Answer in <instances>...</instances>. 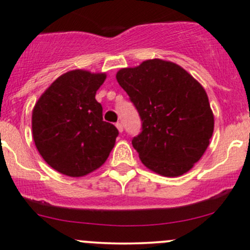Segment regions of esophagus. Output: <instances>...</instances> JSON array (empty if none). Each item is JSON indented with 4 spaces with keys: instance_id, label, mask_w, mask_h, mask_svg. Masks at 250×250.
I'll list each match as a JSON object with an SVG mask.
<instances>
[{
    "instance_id": "1",
    "label": "esophagus",
    "mask_w": 250,
    "mask_h": 250,
    "mask_svg": "<svg viewBox=\"0 0 250 250\" xmlns=\"http://www.w3.org/2000/svg\"><path fill=\"white\" fill-rule=\"evenodd\" d=\"M116 127H117V129H118V132L120 133H122L123 132V125L121 122H117L116 123Z\"/></svg>"
}]
</instances>
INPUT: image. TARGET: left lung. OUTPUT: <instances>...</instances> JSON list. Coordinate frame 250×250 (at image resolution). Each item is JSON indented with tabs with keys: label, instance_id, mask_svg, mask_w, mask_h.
<instances>
[{
	"label": "left lung",
	"instance_id": "left-lung-1",
	"mask_svg": "<svg viewBox=\"0 0 250 250\" xmlns=\"http://www.w3.org/2000/svg\"><path fill=\"white\" fill-rule=\"evenodd\" d=\"M116 78L143 122L132 144L144 166L163 176L188 172L214 130L204 88L181 66L161 59L121 69Z\"/></svg>",
	"mask_w": 250,
	"mask_h": 250
}]
</instances>
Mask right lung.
I'll return each mask as SVG.
<instances>
[{
    "label": "right lung",
    "mask_w": 250,
    "mask_h": 250,
    "mask_svg": "<svg viewBox=\"0 0 250 250\" xmlns=\"http://www.w3.org/2000/svg\"><path fill=\"white\" fill-rule=\"evenodd\" d=\"M106 75L72 70L58 77L32 110V137L40 155L67 176L87 175L104 165L117 128L103 121L95 94Z\"/></svg>",
    "instance_id": "add662e5"
}]
</instances>
